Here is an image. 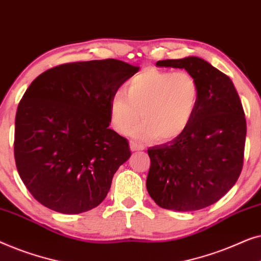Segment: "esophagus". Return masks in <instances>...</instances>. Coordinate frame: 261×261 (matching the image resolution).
<instances>
[{
	"label": "esophagus",
	"mask_w": 261,
	"mask_h": 261,
	"mask_svg": "<svg viewBox=\"0 0 261 261\" xmlns=\"http://www.w3.org/2000/svg\"><path fill=\"white\" fill-rule=\"evenodd\" d=\"M129 146H130V151H132V152H135V151H140V149H144V146H141V145H138L137 142H134V141H130Z\"/></svg>",
	"instance_id": "esophagus-1"
}]
</instances>
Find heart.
I'll list each match as a JSON object with an SVG mask.
<instances>
[{
  "mask_svg": "<svg viewBox=\"0 0 261 261\" xmlns=\"http://www.w3.org/2000/svg\"><path fill=\"white\" fill-rule=\"evenodd\" d=\"M126 94L117 91L109 101V119L114 129L127 134L141 117L132 137L170 141L183 134L194 119L201 88L189 71L147 67L128 81Z\"/></svg>",
  "mask_w": 261,
  "mask_h": 261,
  "instance_id": "heart-1",
  "label": "heart"
}]
</instances>
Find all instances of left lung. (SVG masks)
<instances>
[{
    "label": "left lung",
    "mask_w": 261,
    "mask_h": 261,
    "mask_svg": "<svg viewBox=\"0 0 261 261\" xmlns=\"http://www.w3.org/2000/svg\"><path fill=\"white\" fill-rule=\"evenodd\" d=\"M156 65L191 72L201 96L184 133L147 149L151 166L146 187L164 209H203L233 188L244 166L246 119L241 99L227 74L197 57L159 60Z\"/></svg>",
    "instance_id": "left-lung-1"
}]
</instances>
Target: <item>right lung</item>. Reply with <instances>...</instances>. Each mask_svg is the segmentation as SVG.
Segmentation results:
<instances>
[{
  "label": "right lung",
  "instance_id": "right-lung-1",
  "mask_svg": "<svg viewBox=\"0 0 261 261\" xmlns=\"http://www.w3.org/2000/svg\"><path fill=\"white\" fill-rule=\"evenodd\" d=\"M138 67L117 59L66 63L35 78L17 106L14 156L32 196L62 214L102 203L130 156L110 129L109 101Z\"/></svg>",
  "mask_w": 261,
  "mask_h": 261
}]
</instances>
